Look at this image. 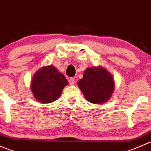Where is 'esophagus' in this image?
Returning <instances> with one entry per match:
<instances>
[{
	"label": "esophagus",
	"mask_w": 151,
	"mask_h": 151,
	"mask_svg": "<svg viewBox=\"0 0 151 151\" xmlns=\"http://www.w3.org/2000/svg\"><path fill=\"white\" fill-rule=\"evenodd\" d=\"M68 83H69V85H74V83H76L75 79H74V77H71V78H69V80H68Z\"/></svg>",
	"instance_id": "obj_1"
}]
</instances>
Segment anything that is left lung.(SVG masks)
<instances>
[{"label": "left lung", "mask_w": 151, "mask_h": 151, "mask_svg": "<svg viewBox=\"0 0 151 151\" xmlns=\"http://www.w3.org/2000/svg\"><path fill=\"white\" fill-rule=\"evenodd\" d=\"M77 84L87 101L93 104L106 102L114 91L113 78L100 66L85 69L83 79H80Z\"/></svg>", "instance_id": "8db88e82"}]
</instances>
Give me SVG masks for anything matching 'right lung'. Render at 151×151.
Listing matches in <instances>:
<instances>
[{
    "label": "right lung",
    "instance_id": "obj_1",
    "mask_svg": "<svg viewBox=\"0 0 151 151\" xmlns=\"http://www.w3.org/2000/svg\"><path fill=\"white\" fill-rule=\"evenodd\" d=\"M68 84L66 77L53 66H45L33 76L31 91L35 98L43 103H52L60 96Z\"/></svg>",
    "mask_w": 151,
    "mask_h": 151
}]
</instances>
